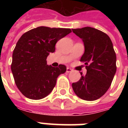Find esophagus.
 I'll return each mask as SVG.
<instances>
[{"mask_svg": "<svg viewBox=\"0 0 128 128\" xmlns=\"http://www.w3.org/2000/svg\"><path fill=\"white\" fill-rule=\"evenodd\" d=\"M72 71V68H69V67H67V68H66V72H68V73H70V72H71Z\"/></svg>", "mask_w": 128, "mask_h": 128, "instance_id": "34e87169", "label": "esophagus"}]
</instances>
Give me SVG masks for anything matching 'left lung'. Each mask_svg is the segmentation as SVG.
Wrapping results in <instances>:
<instances>
[{"instance_id": "left-lung-1", "label": "left lung", "mask_w": 128, "mask_h": 128, "mask_svg": "<svg viewBox=\"0 0 128 128\" xmlns=\"http://www.w3.org/2000/svg\"><path fill=\"white\" fill-rule=\"evenodd\" d=\"M82 39L85 51L80 61L85 62L87 73L72 88L81 99L93 101L102 97L110 87L116 72V55L111 39L106 33L92 27L72 29Z\"/></svg>"}]
</instances>
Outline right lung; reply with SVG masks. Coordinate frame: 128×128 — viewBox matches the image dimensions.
I'll return each instance as SVG.
<instances>
[{"mask_svg": "<svg viewBox=\"0 0 128 128\" xmlns=\"http://www.w3.org/2000/svg\"><path fill=\"white\" fill-rule=\"evenodd\" d=\"M72 32L70 28L37 27L22 35L12 54L11 70L15 84L29 99L44 98L52 91L58 76L66 67L47 65L46 58L55 51V45Z\"/></svg>", "mask_w": 128, "mask_h": 128, "instance_id": "1", "label": "right lung"}]
</instances>
